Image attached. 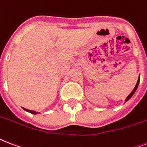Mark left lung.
Masks as SVG:
<instances>
[{
  "instance_id": "left-lung-1",
  "label": "left lung",
  "mask_w": 147,
  "mask_h": 147,
  "mask_svg": "<svg viewBox=\"0 0 147 147\" xmlns=\"http://www.w3.org/2000/svg\"><path fill=\"white\" fill-rule=\"evenodd\" d=\"M139 83H140V76H139L138 80H137V82H136V86H135V87H134V88H133V91L131 92V93L129 94V96H127V97H126V100H125V102H127V101H128L129 99V98H130L131 97H132V96H133V94L135 93V92L136 91V89H137V88H138Z\"/></svg>"
}]
</instances>
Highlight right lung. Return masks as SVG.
<instances>
[{
    "label": "right lung",
    "mask_w": 147,
    "mask_h": 147,
    "mask_svg": "<svg viewBox=\"0 0 147 147\" xmlns=\"http://www.w3.org/2000/svg\"><path fill=\"white\" fill-rule=\"evenodd\" d=\"M23 109H24V110L27 111V112H28V113H31V114H34V115H35V114H38L39 113L36 112V111L29 110V109H24V108H23Z\"/></svg>",
    "instance_id": "add662e5"
}]
</instances>
